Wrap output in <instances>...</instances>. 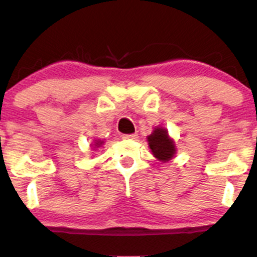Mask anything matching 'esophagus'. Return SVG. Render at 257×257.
Segmentation results:
<instances>
[{"mask_svg":"<svg viewBox=\"0 0 257 257\" xmlns=\"http://www.w3.org/2000/svg\"><path fill=\"white\" fill-rule=\"evenodd\" d=\"M122 139H124V140H135V139H138V135L137 134H124V135H122Z\"/></svg>","mask_w":257,"mask_h":257,"instance_id":"1","label":"esophagus"}]
</instances>
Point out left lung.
Listing matches in <instances>:
<instances>
[{"mask_svg":"<svg viewBox=\"0 0 257 257\" xmlns=\"http://www.w3.org/2000/svg\"><path fill=\"white\" fill-rule=\"evenodd\" d=\"M150 149L152 150L153 156L158 158L159 161H169L173 158L175 153V146L174 143L169 139V135L166 129L157 128L150 135L149 138Z\"/></svg>","mask_w":257,"mask_h":257,"instance_id":"obj_1","label":"left lung"}]
</instances>
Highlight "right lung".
<instances>
[{"label":"right lung","instance_id":"add662e5","mask_svg":"<svg viewBox=\"0 0 257 257\" xmlns=\"http://www.w3.org/2000/svg\"><path fill=\"white\" fill-rule=\"evenodd\" d=\"M101 144H102V141H96L95 146H98V145H101Z\"/></svg>","mask_w":257,"mask_h":257}]
</instances>
